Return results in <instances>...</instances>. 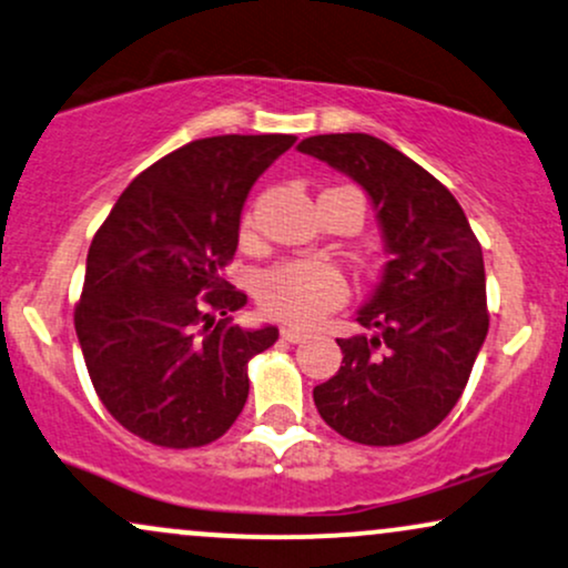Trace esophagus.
Returning a JSON list of instances; mask_svg holds the SVG:
<instances>
[{"mask_svg":"<svg viewBox=\"0 0 568 568\" xmlns=\"http://www.w3.org/2000/svg\"><path fill=\"white\" fill-rule=\"evenodd\" d=\"M280 336H283L285 341H291V344H298V341L304 338V331H302V327L285 325V327H280Z\"/></svg>","mask_w":568,"mask_h":568,"instance_id":"esophagus-1","label":"esophagus"}]
</instances>
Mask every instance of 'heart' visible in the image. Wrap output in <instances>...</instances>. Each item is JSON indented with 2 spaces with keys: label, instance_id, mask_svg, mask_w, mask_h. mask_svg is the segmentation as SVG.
I'll list each match as a JSON object with an SVG mask.
<instances>
[{
  "label": "heart",
  "instance_id": "1",
  "mask_svg": "<svg viewBox=\"0 0 568 568\" xmlns=\"http://www.w3.org/2000/svg\"><path fill=\"white\" fill-rule=\"evenodd\" d=\"M258 304L272 317L293 325H312L344 302L346 283L325 262H285L258 277Z\"/></svg>",
  "mask_w": 568,
  "mask_h": 568
}]
</instances>
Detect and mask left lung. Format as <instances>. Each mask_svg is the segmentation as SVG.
<instances>
[{"label": "left lung", "instance_id": "obj_1", "mask_svg": "<svg viewBox=\"0 0 568 568\" xmlns=\"http://www.w3.org/2000/svg\"><path fill=\"white\" fill-rule=\"evenodd\" d=\"M298 150L371 197L388 262L357 323L338 338V373L314 386L333 432L388 447L434 432L457 405L489 331L481 245L460 203L405 153L373 134H317Z\"/></svg>", "mask_w": 568, "mask_h": 568}]
</instances>
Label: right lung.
<instances>
[{
  "mask_svg": "<svg viewBox=\"0 0 568 568\" xmlns=\"http://www.w3.org/2000/svg\"><path fill=\"white\" fill-rule=\"evenodd\" d=\"M293 142L224 134L174 150L129 184L89 245L77 336L102 405L140 439L201 447L241 415L245 365L277 327L232 325L248 298L219 272L251 187Z\"/></svg>",
  "mask_w": 568,
  "mask_h": 568,
  "instance_id": "1",
  "label": "right lung"
}]
</instances>
